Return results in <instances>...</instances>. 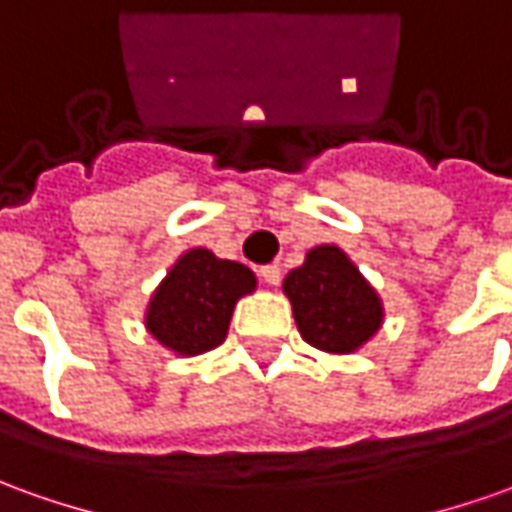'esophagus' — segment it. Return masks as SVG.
<instances>
[{
    "mask_svg": "<svg viewBox=\"0 0 512 512\" xmlns=\"http://www.w3.org/2000/svg\"><path fill=\"white\" fill-rule=\"evenodd\" d=\"M260 277H263V283L266 285H280V280H283V271H280L277 263H271V266H263V269H260Z\"/></svg>",
    "mask_w": 512,
    "mask_h": 512,
    "instance_id": "1",
    "label": "esophagus"
}]
</instances>
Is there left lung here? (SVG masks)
I'll return each mask as SVG.
<instances>
[{"label": "left lung", "instance_id": "8db88e82", "mask_svg": "<svg viewBox=\"0 0 512 512\" xmlns=\"http://www.w3.org/2000/svg\"><path fill=\"white\" fill-rule=\"evenodd\" d=\"M294 322L305 342L333 356L356 353L384 325V302L344 249H308L300 269L283 280Z\"/></svg>", "mask_w": 512, "mask_h": 512}]
</instances>
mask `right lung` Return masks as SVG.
Returning a JSON list of instances; mask_svg holds the SVG:
<instances>
[{"instance_id": "right-lung-1", "label": "right lung", "mask_w": 512, "mask_h": 512, "mask_svg": "<svg viewBox=\"0 0 512 512\" xmlns=\"http://www.w3.org/2000/svg\"><path fill=\"white\" fill-rule=\"evenodd\" d=\"M255 288L249 266L204 246L187 249L154 288L142 325L173 356H201L227 339L235 305Z\"/></svg>"}]
</instances>
